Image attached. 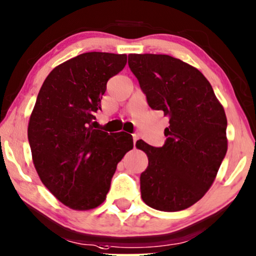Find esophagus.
I'll list each match as a JSON object with an SVG mask.
<instances>
[{"label":"esophagus","mask_w":256,"mask_h":256,"mask_svg":"<svg viewBox=\"0 0 256 256\" xmlns=\"http://www.w3.org/2000/svg\"><path fill=\"white\" fill-rule=\"evenodd\" d=\"M138 135H136V134L132 135V142H134V144H136V141H138Z\"/></svg>","instance_id":"34e87169"}]
</instances>
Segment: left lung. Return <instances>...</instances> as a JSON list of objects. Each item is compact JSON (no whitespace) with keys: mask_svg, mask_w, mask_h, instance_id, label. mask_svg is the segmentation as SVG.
Wrapping results in <instances>:
<instances>
[{"mask_svg":"<svg viewBox=\"0 0 256 256\" xmlns=\"http://www.w3.org/2000/svg\"><path fill=\"white\" fill-rule=\"evenodd\" d=\"M128 64L149 107L169 116L162 147L136 142L148 156L140 178L141 198L158 210H184L207 193L226 156L224 109L204 74L181 60L130 54Z\"/></svg>","mask_w":256,"mask_h":256,"instance_id":"1","label":"left lung"}]
</instances>
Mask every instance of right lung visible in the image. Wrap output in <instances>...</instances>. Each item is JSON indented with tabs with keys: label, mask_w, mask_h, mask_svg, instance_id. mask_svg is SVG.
<instances>
[{
	"label": "right lung",
	"mask_w": 256,
	"mask_h": 256,
	"mask_svg": "<svg viewBox=\"0 0 256 256\" xmlns=\"http://www.w3.org/2000/svg\"><path fill=\"white\" fill-rule=\"evenodd\" d=\"M126 54L84 52L55 67L43 82L28 124L32 162L60 202L89 210L106 200L112 178L132 148V135L92 128L108 80Z\"/></svg>",
	"instance_id": "add662e5"
}]
</instances>
